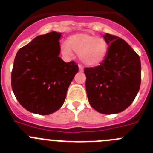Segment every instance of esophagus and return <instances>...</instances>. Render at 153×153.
Here are the masks:
<instances>
[{
    "instance_id": "obj_1",
    "label": "esophagus",
    "mask_w": 153,
    "mask_h": 153,
    "mask_svg": "<svg viewBox=\"0 0 153 153\" xmlns=\"http://www.w3.org/2000/svg\"><path fill=\"white\" fill-rule=\"evenodd\" d=\"M78 69H79L80 71H83V67L81 65H78Z\"/></svg>"
}]
</instances>
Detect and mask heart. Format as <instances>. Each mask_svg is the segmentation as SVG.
I'll return each mask as SVG.
<instances>
[{"instance_id":"b5f03b06","label":"heart","mask_w":153,"mask_h":153,"mask_svg":"<svg viewBox=\"0 0 153 153\" xmlns=\"http://www.w3.org/2000/svg\"><path fill=\"white\" fill-rule=\"evenodd\" d=\"M109 45L101 37L88 33L72 35L67 43L61 46V52L64 56H71L72 50L78 53L80 61L88 67H96L105 60L108 53Z\"/></svg>"}]
</instances>
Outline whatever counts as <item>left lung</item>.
<instances>
[{"label": "left lung", "mask_w": 153, "mask_h": 153, "mask_svg": "<svg viewBox=\"0 0 153 153\" xmlns=\"http://www.w3.org/2000/svg\"><path fill=\"white\" fill-rule=\"evenodd\" d=\"M109 45L100 65L85 68L90 105L100 114H118L133 103L141 83V62L137 53L123 39L106 33Z\"/></svg>", "instance_id": "1"}]
</instances>
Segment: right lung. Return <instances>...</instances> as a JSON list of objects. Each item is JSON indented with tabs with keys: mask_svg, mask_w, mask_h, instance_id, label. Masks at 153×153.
<instances>
[{
	"mask_svg": "<svg viewBox=\"0 0 153 153\" xmlns=\"http://www.w3.org/2000/svg\"><path fill=\"white\" fill-rule=\"evenodd\" d=\"M62 34L38 36L15 56L12 90L22 107L33 114L49 115L59 109L78 73L75 62H65L59 56Z\"/></svg>",
	"mask_w": 153,
	"mask_h": 153,
	"instance_id": "right-lung-1",
	"label": "right lung"
}]
</instances>
